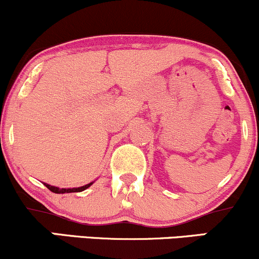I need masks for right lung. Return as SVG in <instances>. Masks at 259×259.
I'll list each match as a JSON object with an SVG mask.
<instances>
[{"label":"right lung","mask_w":259,"mask_h":259,"mask_svg":"<svg viewBox=\"0 0 259 259\" xmlns=\"http://www.w3.org/2000/svg\"><path fill=\"white\" fill-rule=\"evenodd\" d=\"M92 184L94 183H90V184H88V185H85V186H80V187H73V189H59V187H57V186H52V185H49V184H46L45 183L44 185L47 187V189L50 190V191H52V192H55V194H69V192H81V191H84V190H86L88 189V187H90Z\"/></svg>","instance_id":"obj_1"}]
</instances>
